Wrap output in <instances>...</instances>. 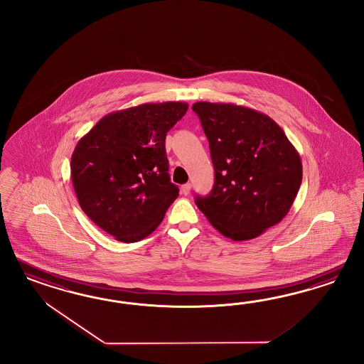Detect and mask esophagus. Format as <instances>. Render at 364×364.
<instances>
[{"label":"esophagus","mask_w":364,"mask_h":364,"mask_svg":"<svg viewBox=\"0 0 364 364\" xmlns=\"http://www.w3.org/2000/svg\"><path fill=\"white\" fill-rule=\"evenodd\" d=\"M191 187H192V186H191L189 183H187V184H184V186L181 187V193H183V195H186V196H187V195H189V192H191Z\"/></svg>","instance_id":"obj_1"}]
</instances>
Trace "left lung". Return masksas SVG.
Returning <instances> with one entry per match:
<instances>
[{
  "mask_svg": "<svg viewBox=\"0 0 364 364\" xmlns=\"http://www.w3.org/2000/svg\"><path fill=\"white\" fill-rule=\"evenodd\" d=\"M210 141L215 184L196 205L236 242L276 225L292 207L303 178L301 160L271 117L235 104L192 105Z\"/></svg>",
  "mask_w": 364,
  "mask_h": 364,
  "instance_id": "8db88e82",
  "label": "left lung"
}]
</instances>
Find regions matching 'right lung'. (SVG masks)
I'll return each mask as SVG.
<instances>
[{
    "instance_id": "obj_1",
    "label": "right lung",
    "mask_w": 364,
    "mask_h": 364,
    "mask_svg": "<svg viewBox=\"0 0 364 364\" xmlns=\"http://www.w3.org/2000/svg\"><path fill=\"white\" fill-rule=\"evenodd\" d=\"M187 110L180 101L117 110L76 145L70 175L78 204L116 240H143L178 196L168 173L166 136Z\"/></svg>"
}]
</instances>
